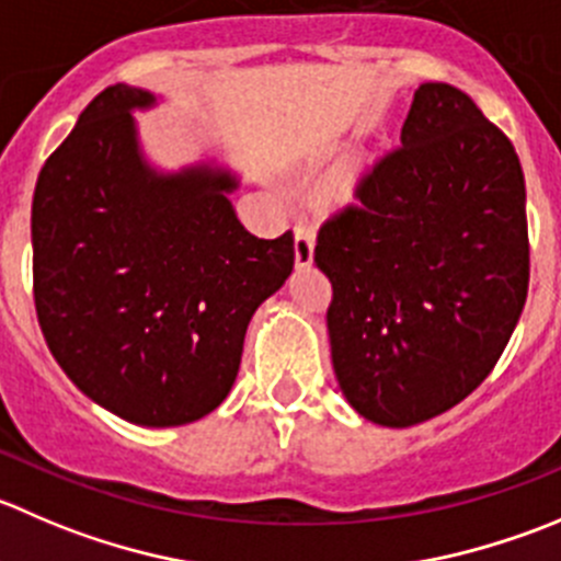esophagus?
I'll list each match as a JSON object with an SVG mask.
<instances>
[{"mask_svg":"<svg viewBox=\"0 0 561 561\" xmlns=\"http://www.w3.org/2000/svg\"><path fill=\"white\" fill-rule=\"evenodd\" d=\"M314 257V230L304 221L296 225V265L298 268H307L312 265Z\"/></svg>","mask_w":561,"mask_h":561,"instance_id":"obj_1","label":"esophagus"}]
</instances>
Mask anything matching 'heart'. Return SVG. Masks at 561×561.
<instances>
[{
	"mask_svg": "<svg viewBox=\"0 0 561 561\" xmlns=\"http://www.w3.org/2000/svg\"><path fill=\"white\" fill-rule=\"evenodd\" d=\"M351 183H353L351 175H336L334 181L329 183V188H325V199H329V203H340V199H345L347 194H351Z\"/></svg>",
	"mask_w": 561,
	"mask_h": 561,
	"instance_id": "heart-1",
	"label": "heart"
}]
</instances>
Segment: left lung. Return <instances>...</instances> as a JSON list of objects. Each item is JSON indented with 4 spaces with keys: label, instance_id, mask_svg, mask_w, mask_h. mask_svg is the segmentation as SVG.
<instances>
[{
    "label": "left lung",
    "instance_id": "left-lung-1",
    "mask_svg": "<svg viewBox=\"0 0 561 561\" xmlns=\"http://www.w3.org/2000/svg\"><path fill=\"white\" fill-rule=\"evenodd\" d=\"M320 225L331 362L364 419L411 427L471 394L496 367L529 293L518 153L463 90L413 92L400 148Z\"/></svg>",
    "mask_w": 561,
    "mask_h": 561
}]
</instances>
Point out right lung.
<instances>
[{"label": "right lung", "mask_w": 561, "mask_h": 561, "mask_svg": "<svg viewBox=\"0 0 561 561\" xmlns=\"http://www.w3.org/2000/svg\"><path fill=\"white\" fill-rule=\"evenodd\" d=\"M148 90L98 92L37 175L32 282L37 323L90 400L145 427L214 411L236 383L254 309L296 263L293 232L252 236L238 181L208 164L164 175L130 112Z\"/></svg>", "instance_id": "right-lung-1"}]
</instances>
